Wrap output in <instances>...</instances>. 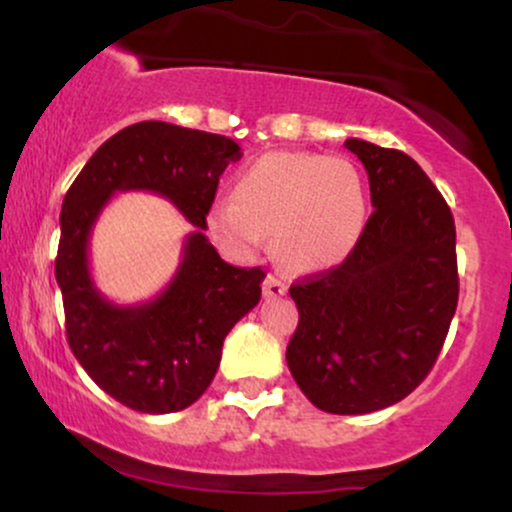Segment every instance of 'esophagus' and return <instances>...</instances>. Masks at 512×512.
Listing matches in <instances>:
<instances>
[{
  "mask_svg": "<svg viewBox=\"0 0 512 512\" xmlns=\"http://www.w3.org/2000/svg\"><path fill=\"white\" fill-rule=\"evenodd\" d=\"M262 291H264V296H267V298H279V296H284L286 291H289V286H286L284 281L279 279V276L269 274L267 279H264Z\"/></svg>",
  "mask_w": 512,
  "mask_h": 512,
  "instance_id": "34e87169",
  "label": "esophagus"
}]
</instances>
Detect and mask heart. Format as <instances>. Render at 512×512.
I'll list each match as a JSON object with an SVG mask.
<instances>
[{
    "label": "heart",
    "instance_id": "1",
    "mask_svg": "<svg viewBox=\"0 0 512 512\" xmlns=\"http://www.w3.org/2000/svg\"><path fill=\"white\" fill-rule=\"evenodd\" d=\"M368 216L366 182L354 163L305 151H272L248 163L233 185V199L207 211L209 233L238 255L262 248L286 269L315 274L351 255Z\"/></svg>",
    "mask_w": 512,
    "mask_h": 512
}]
</instances>
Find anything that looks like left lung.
I'll use <instances>...</instances> for the list:
<instances>
[{"instance_id":"left-lung-1","label":"left lung","mask_w":512,"mask_h":512,"mask_svg":"<svg viewBox=\"0 0 512 512\" xmlns=\"http://www.w3.org/2000/svg\"><path fill=\"white\" fill-rule=\"evenodd\" d=\"M368 173L366 228L330 272L289 293L298 327L286 363L303 395L327 414H370L424 383L460 296L455 219L414 158L346 139Z\"/></svg>"}]
</instances>
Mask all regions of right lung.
I'll return each instance as SVG.
<instances>
[{
	"label": "right lung",
	"instance_id": "add662e5",
	"mask_svg": "<svg viewBox=\"0 0 512 512\" xmlns=\"http://www.w3.org/2000/svg\"><path fill=\"white\" fill-rule=\"evenodd\" d=\"M240 156L221 134L137 122L88 158L64 195L55 276L67 342L93 383L129 409L170 414L195 404L214 380L226 334L260 303L267 272L223 262L204 236L221 173ZM129 189L170 198L196 231L166 290L146 304L115 306L92 284L87 240L104 204Z\"/></svg>",
	"mask_w": 512,
	"mask_h": 512
}]
</instances>
